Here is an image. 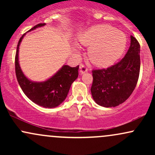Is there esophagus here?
I'll use <instances>...</instances> for the list:
<instances>
[{"mask_svg": "<svg viewBox=\"0 0 155 155\" xmlns=\"http://www.w3.org/2000/svg\"><path fill=\"white\" fill-rule=\"evenodd\" d=\"M87 71V68L86 66H84V65H80L79 74H81V75H82V74H85Z\"/></svg>", "mask_w": 155, "mask_h": 155, "instance_id": "obj_1", "label": "esophagus"}]
</instances>
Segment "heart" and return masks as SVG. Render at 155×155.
<instances>
[{
  "mask_svg": "<svg viewBox=\"0 0 155 155\" xmlns=\"http://www.w3.org/2000/svg\"><path fill=\"white\" fill-rule=\"evenodd\" d=\"M81 45L89 47V59L99 67H108L120 58L127 44L123 32L106 25L88 28L79 37Z\"/></svg>",
  "mask_w": 155,
  "mask_h": 155,
  "instance_id": "1",
  "label": "heart"
}]
</instances>
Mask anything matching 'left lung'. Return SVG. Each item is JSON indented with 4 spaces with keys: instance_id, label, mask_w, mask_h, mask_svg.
I'll return each mask as SVG.
<instances>
[{
    "instance_id": "obj_1",
    "label": "left lung",
    "mask_w": 155,
    "mask_h": 155,
    "mask_svg": "<svg viewBox=\"0 0 155 155\" xmlns=\"http://www.w3.org/2000/svg\"><path fill=\"white\" fill-rule=\"evenodd\" d=\"M140 45L130 35V46L125 56L107 69L92 71L91 93L99 106L115 107L130 96L138 81L140 71Z\"/></svg>"
}]
</instances>
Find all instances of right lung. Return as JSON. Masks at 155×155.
I'll use <instances>...</instances> for the list:
<instances>
[{
	"label": "right lung",
	"instance_id": "obj_1",
	"mask_svg": "<svg viewBox=\"0 0 155 155\" xmlns=\"http://www.w3.org/2000/svg\"><path fill=\"white\" fill-rule=\"evenodd\" d=\"M45 23L37 25L29 31L45 25ZM25 33L19 39L15 57V71L17 81L23 92L30 100L44 108H55L66 98L72 83L77 79L79 65L70 67L64 65L53 76L44 81H33L25 75L19 65V49Z\"/></svg>",
	"mask_w": 155,
	"mask_h": 155
}]
</instances>
